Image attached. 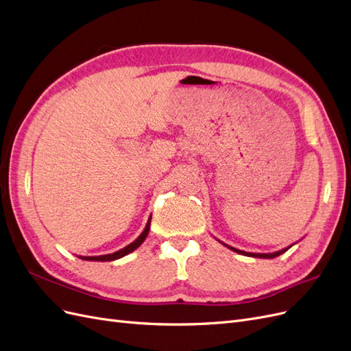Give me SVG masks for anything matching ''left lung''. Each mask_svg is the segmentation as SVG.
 <instances>
[{
    "mask_svg": "<svg viewBox=\"0 0 351 351\" xmlns=\"http://www.w3.org/2000/svg\"><path fill=\"white\" fill-rule=\"evenodd\" d=\"M220 242V241H219ZM223 243V242H221ZM226 247H229V250H232L233 252H237V254H241V255H245V256H252V258H265V259H269V258H276V256H278V255H281V254H285L287 250H290L291 247V245L290 246H287V247H285V250H280V251H277V252H271V254H255V252H245V251H241V250H236V247H232V246H229V245H226V243H223Z\"/></svg>",
    "mask_w": 351,
    "mask_h": 351,
    "instance_id": "8db88e82",
    "label": "left lung"
}]
</instances>
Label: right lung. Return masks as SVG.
<instances>
[{"instance_id": "right-lung-1", "label": "right lung", "mask_w": 351, "mask_h": 351, "mask_svg": "<svg viewBox=\"0 0 351 351\" xmlns=\"http://www.w3.org/2000/svg\"><path fill=\"white\" fill-rule=\"evenodd\" d=\"M150 221H152V216L149 217V220H147L145 228H144V230L141 232V234L137 237V239H135L134 242H131L130 245H127L125 247H122V250H119V251H117V252H114V254H108V255H99V256H78V258L84 259V261L106 263V261H115V259H119V258H122V256H125V255L131 254L132 251L137 250V247L145 241L147 234H149V232H150Z\"/></svg>"}]
</instances>
